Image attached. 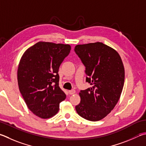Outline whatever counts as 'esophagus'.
Wrapping results in <instances>:
<instances>
[{
	"mask_svg": "<svg viewBox=\"0 0 146 146\" xmlns=\"http://www.w3.org/2000/svg\"><path fill=\"white\" fill-rule=\"evenodd\" d=\"M68 93L70 94H73L75 93V90H71V91H68Z\"/></svg>",
	"mask_w": 146,
	"mask_h": 146,
	"instance_id": "1",
	"label": "esophagus"
}]
</instances>
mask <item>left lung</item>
Masks as SVG:
<instances>
[{
	"mask_svg": "<svg viewBox=\"0 0 146 146\" xmlns=\"http://www.w3.org/2000/svg\"><path fill=\"white\" fill-rule=\"evenodd\" d=\"M76 54L86 66V82L92 86L80 91L78 114L91 121L105 117L120 98L124 83V68L121 56L101 42L77 44Z\"/></svg>",
	"mask_w": 146,
	"mask_h": 146,
	"instance_id": "1",
	"label": "left lung"
}]
</instances>
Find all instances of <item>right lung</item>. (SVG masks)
Instances as JSON below:
<instances>
[{
  "mask_svg": "<svg viewBox=\"0 0 146 146\" xmlns=\"http://www.w3.org/2000/svg\"><path fill=\"white\" fill-rule=\"evenodd\" d=\"M70 50V44L39 41L21 57L17 71L20 92L29 109L41 119L56 114L66 99L58 72Z\"/></svg>",
  "mask_w": 146,
  "mask_h": 146,
  "instance_id": "right-lung-1",
  "label": "right lung"
}]
</instances>
